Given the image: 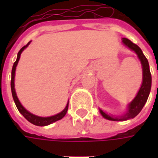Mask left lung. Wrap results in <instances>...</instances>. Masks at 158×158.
Masks as SVG:
<instances>
[{
	"label": "left lung",
	"mask_w": 158,
	"mask_h": 158,
	"mask_svg": "<svg viewBox=\"0 0 158 158\" xmlns=\"http://www.w3.org/2000/svg\"><path fill=\"white\" fill-rule=\"evenodd\" d=\"M123 43L126 46H128L129 49L133 50L138 55V57L139 58L140 62H141V64H142L143 82L139 92L137 94V96L129 104V110H128V112H127L125 115L119 117V118H113V117L109 116L106 113H104L102 110H100L101 114L105 118L108 119V120H113V121H116V120L124 121V120L133 118L137 116L143 108V106H145L146 101L148 99L150 91H151V87H152V74H151V72H150L149 63H148V60L146 59L145 55L143 54L141 49L139 48L138 45H135V43H133L131 40L127 39V38H123Z\"/></svg>",
	"instance_id": "1"
}]
</instances>
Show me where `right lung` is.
<instances>
[{"mask_svg":"<svg viewBox=\"0 0 158 158\" xmlns=\"http://www.w3.org/2000/svg\"><path fill=\"white\" fill-rule=\"evenodd\" d=\"M30 42H29L28 44L24 46H23L22 48L20 49V51L18 53V57H17V60H16V62H14V64L12 66V79H11V89H12V97H13V100H14V102H15L16 106H17V108L19 109V111L21 113L23 116L29 122H30L33 124H35V125L37 126H45V125H48V124H51L52 123L56 122V121H57V120H60V119H62L63 117L65 116L66 113L68 112V108H69V103H68V105L66 106L65 109L63 110L62 112H61L58 114H56V115H54V116L52 117H48V118H42V117H38L35 116V115H34L32 113H29L27 110L23 107V106L21 105V103L19 102V99H18V97H17V95H16L15 92V89H14V77H15V70H16V67H17V64H18V62H19V60L20 58V55H21V53L24 50V49L29 45V44Z\"/></svg>","mask_w":158,"mask_h":158,"instance_id":"add662e5","label":"right lung"}]
</instances>
